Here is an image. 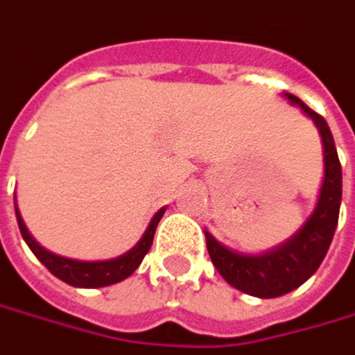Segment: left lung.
Segmentation results:
<instances>
[{"label": "left lung", "instance_id": "1", "mask_svg": "<svg viewBox=\"0 0 355 355\" xmlns=\"http://www.w3.org/2000/svg\"><path fill=\"white\" fill-rule=\"evenodd\" d=\"M283 98L289 100L291 106H297L315 124L322 136L323 184L313 213L289 239L261 253L231 249L205 229L209 255L223 279L259 300L285 295L318 271L334 239L342 205V164L327 122L297 96L283 92Z\"/></svg>", "mask_w": 355, "mask_h": 355}]
</instances>
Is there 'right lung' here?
I'll return each instance as SVG.
<instances>
[{"label": "right lung", "mask_w": 355, "mask_h": 355, "mask_svg": "<svg viewBox=\"0 0 355 355\" xmlns=\"http://www.w3.org/2000/svg\"><path fill=\"white\" fill-rule=\"evenodd\" d=\"M164 211H166V207H162L157 215L153 217L148 229L144 231V235L124 255L104 261H80L70 259V257H62V255H55L52 251L44 249L37 241L33 239L32 233L28 231L26 223H24L21 215H19L17 202H15V217H17V225H19L21 237L28 243V247L32 249L33 255L42 261L48 267V271L52 275H55L58 279H62V282L72 285V287H84V289H96V287L114 285V283L124 282L126 277H130L136 269H138V265L142 263L144 255L148 253V249L153 245V239H155V231H157L158 220L162 219Z\"/></svg>", "instance_id": "1"}]
</instances>
